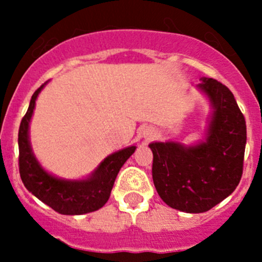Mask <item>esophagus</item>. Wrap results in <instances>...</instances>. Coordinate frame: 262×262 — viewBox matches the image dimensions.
Returning a JSON list of instances; mask_svg holds the SVG:
<instances>
[{
  "label": "esophagus",
  "mask_w": 262,
  "mask_h": 262,
  "mask_svg": "<svg viewBox=\"0 0 262 262\" xmlns=\"http://www.w3.org/2000/svg\"><path fill=\"white\" fill-rule=\"evenodd\" d=\"M144 138H147V139H149L150 137L153 136V132L150 130V129H146V130H144Z\"/></svg>",
  "instance_id": "obj_1"
}]
</instances>
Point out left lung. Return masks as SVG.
<instances>
[{
    "instance_id": "8db88e82",
    "label": "left lung",
    "mask_w": 262,
    "mask_h": 262,
    "mask_svg": "<svg viewBox=\"0 0 262 262\" xmlns=\"http://www.w3.org/2000/svg\"><path fill=\"white\" fill-rule=\"evenodd\" d=\"M198 90L212 107L204 141L195 144L152 142V178L161 199L185 213H204L226 199L239 184L246 147L245 116L233 94L213 78Z\"/></svg>"
}]
</instances>
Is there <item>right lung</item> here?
I'll list each match as a JSON object with an SVG mask.
<instances>
[{
  "instance_id": "1",
  "label": "right lung",
  "mask_w": 262,
  "mask_h": 262,
  "mask_svg": "<svg viewBox=\"0 0 262 262\" xmlns=\"http://www.w3.org/2000/svg\"><path fill=\"white\" fill-rule=\"evenodd\" d=\"M46 82L31 96L30 105L18 129V170L26 189L39 200L64 215H81L104 207L110 198L119 171L136 150L129 146L107 156L87 178L67 180L49 173L35 157L29 138V126L35 101Z\"/></svg>"
}]
</instances>
